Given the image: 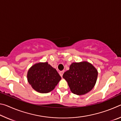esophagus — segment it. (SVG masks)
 I'll use <instances>...</instances> for the list:
<instances>
[{
	"instance_id": "1",
	"label": "esophagus",
	"mask_w": 121,
	"mask_h": 121,
	"mask_svg": "<svg viewBox=\"0 0 121 121\" xmlns=\"http://www.w3.org/2000/svg\"><path fill=\"white\" fill-rule=\"evenodd\" d=\"M63 73H64V71H60V72H59V74H60V75L61 76V77H62Z\"/></svg>"
}]
</instances>
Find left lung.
<instances>
[{
  "instance_id": "8db88e82",
  "label": "left lung",
  "mask_w": 121,
  "mask_h": 121,
  "mask_svg": "<svg viewBox=\"0 0 121 121\" xmlns=\"http://www.w3.org/2000/svg\"><path fill=\"white\" fill-rule=\"evenodd\" d=\"M98 70L87 61L73 62L69 70L63 73V78L67 82L70 91L77 95H83L91 91L98 77Z\"/></svg>"
}]
</instances>
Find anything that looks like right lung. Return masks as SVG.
<instances>
[{
	"label": "right lung",
	"instance_id": "right-lung-1",
	"mask_svg": "<svg viewBox=\"0 0 121 121\" xmlns=\"http://www.w3.org/2000/svg\"><path fill=\"white\" fill-rule=\"evenodd\" d=\"M27 79L35 91L47 93L54 89L61 77L56 69L46 62L32 65L28 71Z\"/></svg>",
	"mask_w": 121,
	"mask_h": 121
}]
</instances>
